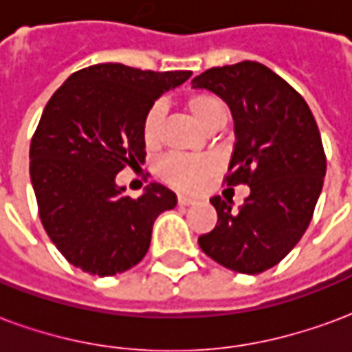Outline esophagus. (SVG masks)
I'll use <instances>...</instances> for the list:
<instances>
[{
	"label": "esophagus",
	"mask_w": 352,
	"mask_h": 352,
	"mask_svg": "<svg viewBox=\"0 0 352 352\" xmlns=\"http://www.w3.org/2000/svg\"><path fill=\"white\" fill-rule=\"evenodd\" d=\"M197 199L193 197H184V195H178V204L179 206H189V204H195Z\"/></svg>",
	"instance_id": "obj_1"
}]
</instances>
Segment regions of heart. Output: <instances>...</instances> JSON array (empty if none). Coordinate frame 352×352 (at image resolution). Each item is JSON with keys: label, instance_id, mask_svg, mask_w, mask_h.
Returning <instances> with one entry per match:
<instances>
[{"label": "heart", "instance_id": "b5f03b06", "mask_svg": "<svg viewBox=\"0 0 352 352\" xmlns=\"http://www.w3.org/2000/svg\"><path fill=\"white\" fill-rule=\"evenodd\" d=\"M187 112L202 129L214 133L225 127L229 120V107L219 95L212 91H193L186 99ZM163 123H165V107L161 102H153L142 116L140 135L146 148H157L163 137ZM214 173V165L208 157H187V155H166L157 163V176L165 184L186 191H193L202 182Z\"/></svg>", "mask_w": 352, "mask_h": 352}]
</instances>
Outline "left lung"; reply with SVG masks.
I'll list each match as a JSON object with an SVG mask.
<instances>
[{
  "mask_svg": "<svg viewBox=\"0 0 352 352\" xmlns=\"http://www.w3.org/2000/svg\"><path fill=\"white\" fill-rule=\"evenodd\" d=\"M193 86L230 107L236 142L225 184L251 189L238 210L210 199L217 225L199 245L229 270L261 274L283 261L311 223L327 174L319 127L304 97L258 61L208 69Z\"/></svg>",
  "mask_w": 352,
  "mask_h": 352,
  "instance_id": "1",
  "label": "left lung"
}]
</instances>
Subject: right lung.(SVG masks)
Wrapping results in <instances>:
<instances>
[{"label": "right lung", "instance_id": "right-lung-1", "mask_svg": "<svg viewBox=\"0 0 352 352\" xmlns=\"http://www.w3.org/2000/svg\"><path fill=\"white\" fill-rule=\"evenodd\" d=\"M189 76L99 63L71 74L46 102L30 146V176L46 234L82 272L104 278L133 268L148 253L157 215L176 206L161 184L131 199L114 178L144 163V112Z\"/></svg>", "mask_w": 352, "mask_h": 352}]
</instances>
